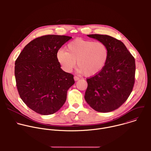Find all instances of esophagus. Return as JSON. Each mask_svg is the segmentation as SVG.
<instances>
[{"instance_id": "1", "label": "esophagus", "mask_w": 151, "mask_h": 151, "mask_svg": "<svg viewBox=\"0 0 151 151\" xmlns=\"http://www.w3.org/2000/svg\"><path fill=\"white\" fill-rule=\"evenodd\" d=\"M79 79V77H78V76H74V80H75V81H78Z\"/></svg>"}]
</instances>
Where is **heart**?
Listing matches in <instances>:
<instances>
[{"instance_id": "heart-1", "label": "heart", "mask_w": 151, "mask_h": 151, "mask_svg": "<svg viewBox=\"0 0 151 151\" xmlns=\"http://www.w3.org/2000/svg\"><path fill=\"white\" fill-rule=\"evenodd\" d=\"M67 51L63 49L56 54L57 61L61 69L70 73L76 66L77 72L87 76H94L104 68L109 58V48L104 43L93 40L77 38L69 42Z\"/></svg>"}]
</instances>
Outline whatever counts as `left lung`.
Masks as SVG:
<instances>
[{
    "label": "left lung",
    "mask_w": 151,
    "mask_h": 151,
    "mask_svg": "<svg viewBox=\"0 0 151 151\" xmlns=\"http://www.w3.org/2000/svg\"><path fill=\"white\" fill-rule=\"evenodd\" d=\"M102 42L109 48L108 60L103 69L87 78L85 99L99 112H109L119 107L130 95L134 84L135 59L121 40L103 35H87Z\"/></svg>",
    "instance_id": "left-lung-1"
}]
</instances>
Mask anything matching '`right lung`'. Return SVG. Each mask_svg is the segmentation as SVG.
I'll list each match as a JSON object with an SVG mask.
<instances>
[{"label":"right lung","mask_w":151,"mask_h":151,"mask_svg":"<svg viewBox=\"0 0 151 151\" xmlns=\"http://www.w3.org/2000/svg\"><path fill=\"white\" fill-rule=\"evenodd\" d=\"M72 37L49 35L35 39L15 63L19 95L30 109L43 115L57 112L75 83L73 75L61 69L56 54Z\"/></svg>","instance_id":"right-lung-1"}]
</instances>
